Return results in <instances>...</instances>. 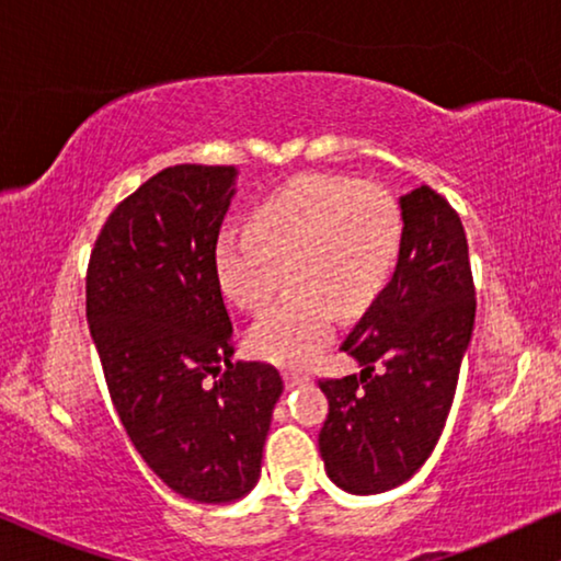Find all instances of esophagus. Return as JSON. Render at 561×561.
Segmentation results:
<instances>
[{
    "instance_id": "obj_1",
    "label": "esophagus",
    "mask_w": 561,
    "mask_h": 561,
    "mask_svg": "<svg viewBox=\"0 0 561 561\" xmlns=\"http://www.w3.org/2000/svg\"><path fill=\"white\" fill-rule=\"evenodd\" d=\"M284 382H287V388H299V386H307L309 378L307 375H297V373H284Z\"/></svg>"
}]
</instances>
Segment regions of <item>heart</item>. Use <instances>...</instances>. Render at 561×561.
Instances as JSON below:
<instances>
[{"mask_svg":"<svg viewBox=\"0 0 561 561\" xmlns=\"http://www.w3.org/2000/svg\"><path fill=\"white\" fill-rule=\"evenodd\" d=\"M403 247V216L388 191L342 175H302L254 211L252 229L216 237L224 295L241 309L264 307L291 270V302L266 307L249 350L289 370L312 365L337 334V305L355 314L386 289Z\"/></svg>","mask_w":561,"mask_h":561,"instance_id":"b5f03b06","label":"heart"}]
</instances>
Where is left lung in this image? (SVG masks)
Masks as SVG:
<instances>
[{
	"label": "left lung",
	"instance_id": "1",
	"mask_svg": "<svg viewBox=\"0 0 561 561\" xmlns=\"http://www.w3.org/2000/svg\"><path fill=\"white\" fill-rule=\"evenodd\" d=\"M398 208L396 272L340 347L363 370L320 382L330 400L320 431L324 471L357 496L400 486L433 454L476 317L458 214L428 186L400 196Z\"/></svg>",
	"mask_w": 561,
	"mask_h": 561
}]
</instances>
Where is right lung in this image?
Instances as JSON below:
<instances>
[{
    "label": "right lung",
    "mask_w": 561,
    "mask_h": 561,
    "mask_svg": "<svg viewBox=\"0 0 561 561\" xmlns=\"http://www.w3.org/2000/svg\"><path fill=\"white\" fill-rule=\"evenodd\" d=\"M233 165L156 173L111 214L88 270V324L133 446L175 494L231 504L256 486L277 367L231 363L214 247Z\"/></svg>",
    "instance_id": "1"
}]
</instances>
